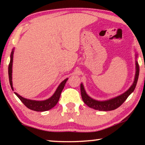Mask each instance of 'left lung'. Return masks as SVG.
Instances as JSON below:
<instances>
[{"mask_svg": "<svg viewBox=\"0 0 145 145\" xmlns=\"http://www.w3.org/2000/svg\"><path fill=\"white\" fill-rule=\"evenodd\" d=\"M138 74H139V65H138L137 61H136L135 76L134 82L131 85V86L125 92L121 94L120 96H118L116 97V98H114L112 99H110V100L106 101H98L90 98V97L86 94L83 84H80L81 96H82L83 102H84L88 107L96 110L112 111L116 110V109L119 108V107L127 100V98H128L129 96V95L134 91L135 88L136 87L137 83Z\"/></svg>", "mask_w": 145, "mask_h": 145, "instance_id": "8db88e82", "label": "left lung"}]
</instances>
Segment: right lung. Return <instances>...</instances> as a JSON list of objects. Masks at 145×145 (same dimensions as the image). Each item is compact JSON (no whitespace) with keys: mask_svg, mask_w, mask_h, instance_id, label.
Wrapping results in <instances>:
<instances>
[{"mask_svg":"<svg viewBox=\"0 0 145 145\" xmlns=\"http://www.w3.org/2000/svg\"><path fill=\"white\" fill-rule=\"evenodd\" d=\"M13 53H14V49H12V51L11 52L10 55V63L8 65V77H9V82L10 84L11 88L13 90L12 87V61H13ZM68 78H66L65 80L63 81L62 82L59 84L58 88H57L56 91L54 93L51 98H49L47 100H43V101H36V100H28V99L24 98L17 93H15L21 102L29 108V110L36 111V112H45V111L49 110L50 109L53 108L55 105L57 104L58 101L60 98V96L61 94V92L64 88V86L65 85V83L67 82Z\"/></svg>","mask_w":145,"mask_h":145,"instance_id":"1","label":"right lung"}]
</instances>
